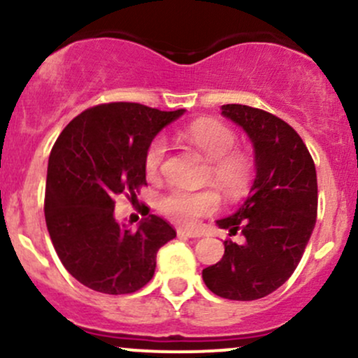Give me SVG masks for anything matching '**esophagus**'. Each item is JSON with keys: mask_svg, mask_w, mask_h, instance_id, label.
<instances>
[{"mask_svg": "<svg viewBox=\"0 0 358 358\" xmlns=\"http://www.w3.org/2000/svg\"><path fill=\"white\" fill-rule=\"evenodd\" d=\"M176 233H178V236H187V238H200V236H202V233H200V231H194V229H178Z\"/></svg>", "mask_w": 358, "mask_h": 358, "instance_id": "34e87169", "label": "esophagus"}]
</instances>
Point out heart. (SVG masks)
Masks as SVG:
<instances>
[{
	"label": "heart",
	"mask_w": 358,
	"mask_h": 358,
	"mask_svg": "<svg viewBox=\"0 0 358 358\" xmlns=\"http://www.w3.org/2000/svg\"><path fill=\"white\" fill-rule=\"evenodd\" d=\"M180 137L194 144L210 161V176L229 199H239L248 188L253 176V161L246 152L233 151L236 134L229 125L215 119H199L185 125L178 132ZM166 141L156 139L148 148L146 171L149 176H158L166 158ZM219 194L214 188L187 190L173 188L161 199V210L180 224L197 222L202 215L212 214L219 207Z\"/></svg>",
	"instance_id": "b5f03b06"
}]
</instances>
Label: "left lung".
<instances>
[{
  "label": "left lung",
  "instance_id": "left-lung-1",
  "mask_svg": "<svg viewBox=\"0 0 358 358\" xmlns=\"http://www.w3.org/2000/svg\"><path fill=\"white\" fill-rule=\"evenodd\" d=\"M221 113L250 137L257 175L239 209L215 221L229 236L239 231L243 241H224L221 262L203 268L202 278L215 296L255 301L285 284L299 265L316 224V168L287 122L248 105H222Z\"/></svg>",
  "mask_w": 358,
  "mask_h": 358
}]
</instances>
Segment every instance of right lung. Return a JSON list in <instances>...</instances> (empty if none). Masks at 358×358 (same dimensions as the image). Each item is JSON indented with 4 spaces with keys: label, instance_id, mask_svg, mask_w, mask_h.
<instances>
[{
    "label": "right lung",
    "instance_id": "obj_1",
    "mask_svg": "<svg viewBox=\"0 0 358 358\" xmlns=\"http://www.w3.org/2000/svg\"><path fill=\"white\" fill-rule=\"evenodd\" d=\"M183 113L105 103L85 110L57 137L47 166V231L64 268L88 289L117 296L144 287L158 250L176 236L155 214L129 229L113 209L117 195L134 200L146 185L148 148Z\"/></svg>",
    "mask_w": 358,
    "mask_h": 358
}]
</instances>
